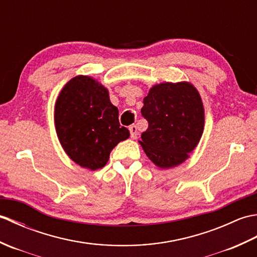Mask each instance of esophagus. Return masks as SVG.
Here are the masks:
<instances>
[{"label": "esophagus", "instance_id": "obj_1", "mask_svg": "<svg viewBox=\"0 0 257 257\" xmlns=\"http://www.w3.org/2000/svg\"><path fill=\"white\" fill-rule=\"evenodd\" d=\"M129 132H130V137H132V139H136V138H137V136H138L137 125H136V124L130 125V127H129Z\"/></svg>", "mask_w": 257, "mask_h": 257}]
</instances>
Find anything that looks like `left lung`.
<instances>
[{
  "mask_svg": "<svg viewBox=\"0 0 257 257\" xmlns=\"http://www.w3.org/2000/svg\"><path fill=\"white\" fill-rule=\"evenodd\" d=\"M141 114L149 125L141 134L139 144L161 169L177 167L187 160L203 134V102L189 81L152 86L144 98Z\"/></svg>",
  "mask_w": 257,
  "mask_h": 257,
  "instance_id": "obj_1",
  "label": "left lung"
}]
</instances>
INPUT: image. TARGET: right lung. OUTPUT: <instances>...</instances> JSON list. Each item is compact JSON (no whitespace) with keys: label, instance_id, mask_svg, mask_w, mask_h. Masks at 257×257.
<instances>
[{"label":"right lung","instance_id":"1","mask_svg":"<svg viewBox=\"0 0 257 257\" xmlns=\"http://www.w3.org/2000/svg\"><path fill=\"white\" fill-rule=\"evenodd\" d=\"M108 89L89 76L78 75L63 87L55 102L56 134L66 155L94 171L106 166L111 150L129 138Z\"/></svg>","mask_w":257,"mask_h":257}]
</instances>
